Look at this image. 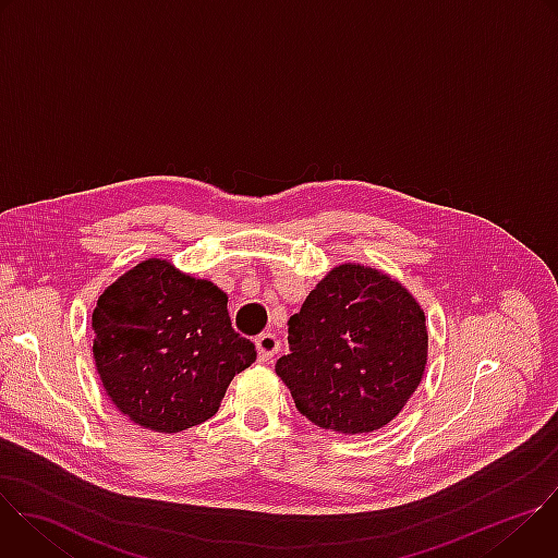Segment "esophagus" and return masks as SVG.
<instances>
[{"label": "esophagus", "instance_id": "esophagus-1", "mask_svg": "<svg viewBox=\"0 0 558 558\" xmlns=\"http://www.w3.org/2000/svg\"><path fill=\"white\" fill-rule=\"evenodd\" d=\"M256 349H258V360L260 362H269L278 353L280 342H278V338L274 333H260L256 338Z\"/></svg>", "mask_w": 558, "mask_h": 558}]
</instances>
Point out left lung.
I'll return each mask as SVG.
<instances>
[{"instance_id":"obj_1","label":"left lung","mask_w":558,"mask_h":558,"mask_svg":"<svg viewBox=\"0 0 558 558\" xmlns=\"http://www.w3.org/2000/svg\"><path fill=\"white\" fill-rule=\"evenodd\" d=\"M276 362L295 409L342 435L384 428L402 413L428 360L426 315L411 291L373 267H333L289 317Z\"/></svg>"}]
</instances>
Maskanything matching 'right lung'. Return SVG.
<instances>
[{
	"label": "right lung",
	"mask_w": 558,
	"mask_h": 558,
	"mask_svg": "<svg viewBox=\"0 0 558 558\" xmlns=\"http://www.w3.org/2000/svg\"><path fill=\"white\" fill-rule=\"evenodd\" d=\"M93 355L112 404L134 424L181 433L218 413L256 347L231 329L227 293L147 258L97 300Z\"/></svg>",
	"instance_id": "1"
}]
</instances>
